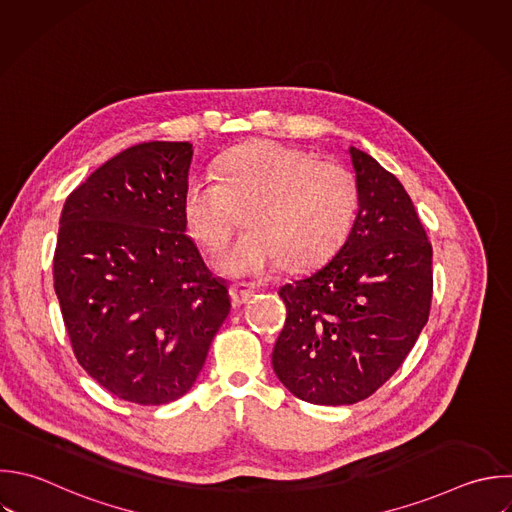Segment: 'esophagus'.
Masks as SVG:
<instances>
[{
    "mask_svg": "<svg viewBox=\"0 0 512 512\" xmlns=\"http://www.w3.org/2000/svg\"><path fill=\"white\" fill-rule=\"evenodd\" d=\"M254 286L250 284H244V282H236L230 286V298H232V304L234 306H240L244 302H248L252 296H254Z\"/></svg>",
    "mask_w": 512,
    "mask_h": 512,
    "instance_id": "1",
    "label": "esophagus"
}]
</instances>
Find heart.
I'll list each match as a JSON object with an SVG mask.
<instances>
[{"mask_svg": "<svg viewBox=\"0 0 512 512\" xmlns=\"http://www.w3.org/2000/svg\"><path fill=\"white\" fill-rule=\"evenodd\" d=\"M358 210L354 174L332 160L278 142H256L226 154L218 178L196 176L184 196V220L208 252L226 246L244 220L250 226L216 260L234 278H258L280 262L286 270L322 264L344 242Z\"/></svg>", "mask_w": 512, "mask_h": 512, "instance_id": "1", "label": "heart"}]
</instances>
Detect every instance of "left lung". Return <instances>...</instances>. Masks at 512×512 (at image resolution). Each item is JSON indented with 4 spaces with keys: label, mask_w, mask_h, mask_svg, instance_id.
Instances as JSON below:
<instances>
[{
    "label": "left lung",
    "mask_w": 512,
    "mask_h": 512,
    "mask_svg": "<svg viewBox=\"0 0 512 512\" xmlns=\"http://www.w3.org/2000/svg\"><path fill=\"white\" fill-rule=\"evenodd\" d=\"M358 212L340 250L284 284L286 324L272 352L278 380L312 404H354L404 362L432 300V246L402 184L350 148Z\"/></svg>",
    "instance_id": "left-lung-1"
}]
</instances>
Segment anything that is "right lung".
<instances>
[{"label":"right lung","instance_id":"right-lung-1","mask_svg":"<svg viewBox=\"0 0 512 512\" xmlns=\"http://www.w3.org/2000/svg\"><path fill=\"white\" fill-rule=\"evenodd\" d=\"M190 142H144L102 164L66 200L54 288L82 368L136 404L196 382L230 312L186 234Z\"/></svg>","mask_w":512,"mask_h":512}]
</instances>
